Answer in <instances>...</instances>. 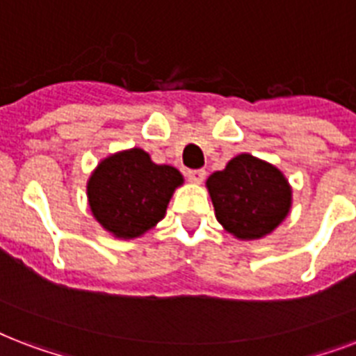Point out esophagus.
<instances>
[{"mask_svg": "<svg viewBox=\"0 0 356 356\" xmlns=\"http://www.w3.org/2000/svg\"><path fill=\"white\" fill-rule=\"evenodd\" d=\"M187 176H189V180L191 181H202L204 178H206V170L204 169L189 170V172H187Z\"/></svg>", "mask_w": 356, "mask_h": 356, "instance_id": "obj_1", "label": "esophagus"}]
</instances>
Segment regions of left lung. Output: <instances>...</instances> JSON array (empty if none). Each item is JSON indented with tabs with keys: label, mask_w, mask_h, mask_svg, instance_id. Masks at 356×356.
I'll return each instance as SVG.
<instances>
[{
	"label": "left lung",
	"mask_w": 356,
	"mask_h": 356,
	"mask_svg": "<svg viewBox=\"0 0 356 356\" xmlns=\"http://www.w3.org/2000/svg\"><path fill=\"white\" fill-rule=\"evenodd\" d=\"M217 221L241 241L269 236L288 217L293 191L278 167L239 154L206 180Z\"/></svg>",
	"instance_id": "1"
}]
</instances>
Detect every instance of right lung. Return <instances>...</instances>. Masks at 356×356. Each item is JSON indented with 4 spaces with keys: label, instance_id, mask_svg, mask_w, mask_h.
<instances>
[{
    "label": "right lung",
    "instance_id": "add662e5",
    "mask_svg": "<svg viewBox=\"0 0 356 356\" xmlns=\"http://www.w3.org/2000/svg\"><path fill=\"white\" fill-rule=\"evenodd\" d=\"M184 176L176 167L154 163L143 148L107 156L87 180V202L100 227L117 239H135L167 213Z\"/></svg>",
    "mask_w": 356,
    "mask_h": 356
}]
</instances>
